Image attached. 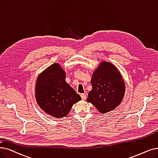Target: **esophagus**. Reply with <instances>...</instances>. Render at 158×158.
Returning a JSON list of instances; mask_svg holds the SVG:
<instances>
[{
    "label": "esophagus",
    "instance_id": "34e87169",
    "mask_svg": "<svg viewBox=\"0 0 158 158\" xmlns=\"http://www.w3.org/2000/svg\"><path fill=\"white\" fill-rule=\"evenodd\" d=\"M81 97L82 99H83V100H85L86 98V94H81Z\"/></svg>",
    "mask_w": 158,
    "mask_h": 158
}]
</instances>
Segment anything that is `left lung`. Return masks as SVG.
Wrapping results in <instances>:
<instances>
[{
	"label": "left lung",
	"instance_id": "obj_1",
	"mask_svg": "<svg viewBox=\"0 0 158 158\" xmlns=\"http://www.w3.org/2000/svg\"><path fill=\"white\" fill-rule=\"evenodd\" d=\"M92 90L87 101L102 114L111 111L122 101L125 85L121 75L112 64L103 62L93 74Z\"/></svg>",
	"mask_w": 158,
	"mask_h": 158
}]
</instances>
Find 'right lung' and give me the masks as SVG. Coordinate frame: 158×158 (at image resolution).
Returning a JSON list of instances; mask_svg holds the SVG:
<instances>
[{
	"label": "right lung",
	"mask_w": 158,
	"mask_h": 158,
	"mask_svg": "<svg viewBox=\"0 0 158 158\" xmlns=\"http://www.w3.org/2000/svg\"><path fill=\"white\" fill-rule=\"evenodd\" d=\"M65 72L54 63L37 79L35 98L43 110L55 118H63L69 113L72 105L81 99L80 95L65 81Z\"/></svg>",
	"instance_id": "1"
}]
</instances>
